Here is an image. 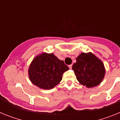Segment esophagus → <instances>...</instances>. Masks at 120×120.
Returning <instances> with one entry per match:
<instances>
[{"mask_svg": "<svg viewBox=\"0 0 120 120\" xmlns=\"http://www.w3.org/2000/svg\"><path fill=\"white\" fill-rule=\"evenodd\" d=\"M68 67H69V68H70V69H71V68H72V65H68Z\"/></svg>", "mask_w": 120, "mask_h": 120, "instance_id": "1", "label": "esophagus"}]
</instances>
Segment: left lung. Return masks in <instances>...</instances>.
Returning <instances> with one entry per match:
<instances>
[{
    "label": "left lung",
    "instance_id": "left-lung-1",
    "mask_svg": "<svg viewBox=\"0 0 120 120\" xmlns=\"http://www.w3.org/2000/svg\"><path fill=\"white\" fill-rule=\"evenodd\" d=\"M72 69L79 83L87 88L98 85L105 75L102 61L93 53H81L76 58Z\"/></svg>",
    "mask_w": 120,
    "mask_h": 120
}]
</instances>
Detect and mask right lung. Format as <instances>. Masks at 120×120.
Listing matches in <instances>:
<instances>
[{
	"mask_svg": "<svg viewBox=\"0 0 120 120\" xmlns=\"http://www.w3.org/2000/svg\"><path fill=\"white\" fill-rule=\"evenodd\" d=\"M68 70V67L53 53L43 52L34 58L28 75L33 84L43 90H50L61 81L63 73Z\"/></svg>",
	"mask_w": 120,
	"mask_h": 120,
	"instance_id": "1",
	"label": "right lung"
}]
</instances>
